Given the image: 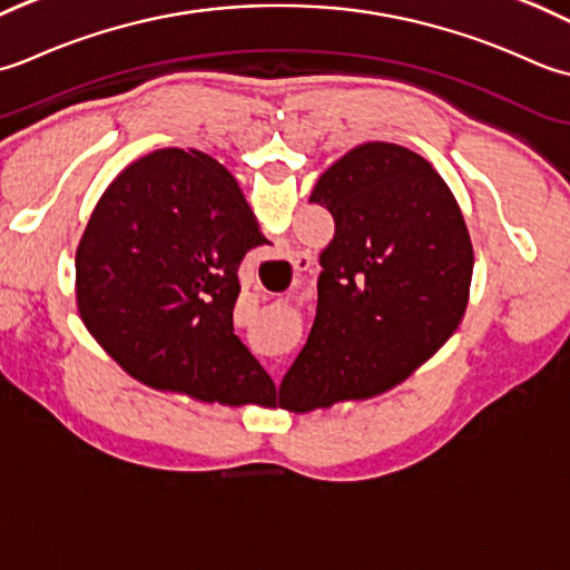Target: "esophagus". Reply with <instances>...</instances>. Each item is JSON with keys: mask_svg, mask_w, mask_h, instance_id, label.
<instances>
[{"mask_svg": "<svg viewBox=\"0 0 570 570\" xmlns=\"http://www.w3.org/2000/svg\"><path fill=\"white\" fill-rule=\"evenodd\" d=\"M309 265H312V255L309 253H297L295 258H293V268H295L297 275L309 271ZM295 283H299V277H295Z\"/></svg>", "mask_w": 570, "mask_h": 570, "instance_id": "esophagus-1", "label": "esophagus"}]
</instances>
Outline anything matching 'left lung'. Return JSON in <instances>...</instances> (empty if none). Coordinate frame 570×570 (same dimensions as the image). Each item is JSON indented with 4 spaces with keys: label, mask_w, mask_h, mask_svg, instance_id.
Here are the masks:
<instances>
[{
    "label": "left lung",
    "mask_w": 570,
    "mask_h": 570,
    "mask_svg": "<svg viewBox=\"0 0 570 570\" xmlns=\"http://www.w3.org/2000/svg\"><path fill=\"white\" fill-rule=\"evenodd\" d=\"M309 202L334 218L320 253L317 315L281 386L309 413L399 386L464 317L474 253L460 206L431 161L393 142L350 149Z\"/></svg>",
    "instance_id": "obj_1"
}]
</instances>
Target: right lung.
Returning <instances> with one entry per match:
<instances>
[{
	"label": "right lung",
	"mask_w": 570,
	"mask_h": 570,
	"mask_svg": "<svg viewBox=\"0 0 570 570\" xmlns=\"http://www.w3.org/2000/svg\"><path fill=\"white\" fill-rule=\"evenodd\" d=\"M265 243L230 171L165 147L125 167L76 250L78 315L110 358L155 391L273 405L275 383L234 334L238 265Z\"/></svg>",
	"instance_id": "right-lung-1"
}]
</instances>
